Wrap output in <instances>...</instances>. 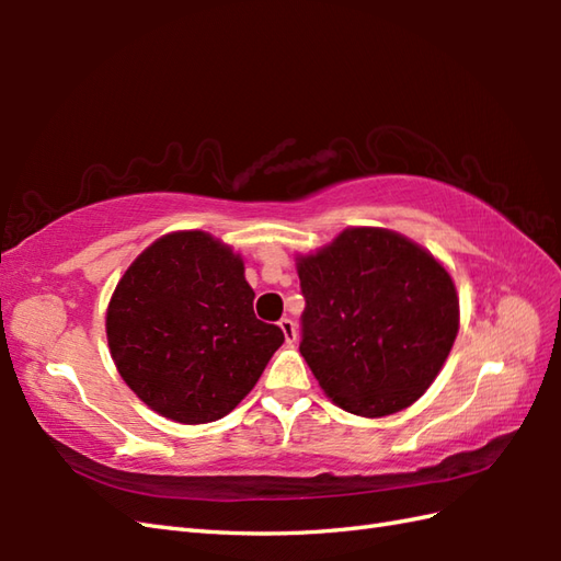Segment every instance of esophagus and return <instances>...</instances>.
<instances>
[{
  "label": "esophagus",
  "instance_id": "obj_1",
  "mask_svg": "<svg viewBox=\"0 0 561 561\" xmlns=\"http://www.w3.org/2000/svg\"><path fill=\"white\" fill-rule=\"evenodd\" d=\"M279 328H282V332H284V340H287V344H294V342H296V325H294V320L282 318V320H279Z\"/></svg>",
  "mask_w": 561,
  "mask_h": 561
}]
</instances>
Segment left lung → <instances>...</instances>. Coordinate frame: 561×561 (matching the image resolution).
Listing matches in <instances>:
<instances>
[{
  "mask_svg": "<svg viewBox=\"0 0 561 561\" xmlns=\"http://www.w3.org/2000/svg\"><path fill=\"white\" fill-rule=\"evenodd\" d=\"M306 308L299 352L325 396L359 416L410 408L458 335V294L440 262L396 231L354 226L296 257Z\"/></svg>",
  "mask_w": 561,
  "mask_h": 561,
  "instance_id": "1",
  "label": "left lung"
}]
</instances>
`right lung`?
<instances>
[{
  "label": "right lung",
  "instance_id": "add662e5",
  "mask_svg": "<svg viewBox=\"0 0 561 561\" xmlns=\"http://www.w3.org/2000/svg\"><path fill=\"white\" fill-rule=\"evenodd\" d=\"M243 260L205 231L153 241L111 296V356L153 412L181 424L221 420L282 347L284 332L253 313Z\"/></svg>",
  "mask_w": 561,
  "mask_h": 561
}]
</instances>
